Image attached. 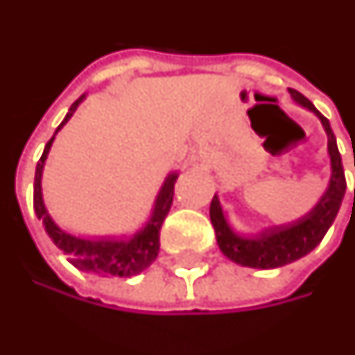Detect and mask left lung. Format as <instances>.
<instances>
[{
  "label": "left lung",
  "instance_id": "1",
  "mask_svg": "<svg viewBox=\"0 0 355 355\" xmlns=\"http://www.w3.org/2000/svg\"><path fill=\"white\" fill-rule=\"evenodd\" d=\"M288 92L300 105L313 111L323 123L324 132L329 136V155H331V169H333L331 171V182H329V188H327L323 198L319 200V203L311 211L307 213L306 217H302L296 223H290V225L263 230L255 238L238 236L236 232L230 229L225 215H223L219 198L213 196L209 217H211L213 229H215L217 244H219L220 252L227 255L230 261L244 265V267L275 269V267L292 263V261L309 254L311 250H315L321 244L327 230L331 229L334 217L340 209L344 192H346V177H344L342 157L340 152H338V146H336L333 128L329 125V119L323 117L313 107V103L307 100L306 96H302L298 90L290 88Z\"/></svg>",
  "mask_w": 355,
  "mask_h": 355
}]
</instances>
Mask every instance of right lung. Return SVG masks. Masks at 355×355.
I'll return each instance as SVG.
<instances>
[{
	"label": "right lung",
	"instance_id": "add662e5",
	"mask_svg": "<svg viewBox=\"0 0 355 355\" xmlns=\"http://www.w3.org/2000/svg\"><path fill=\"white\" fill-rule=\"evenodd\" d=\"M84 100L78 98L74 101L63 123L57 126L55 135L61 130V126L65 125L69 119L73 117V113L78 107V103ZM46 144L44 153L40 157L36 165V177H34V211L38 215V219L44 220V229L53 240L59 250H63L69 255V261L78 267L80 271L96 272V275H113V277H135L138 272H142L146 267L155 261V257L159 254V230L163 220L169 213L173 205V196H175V182H177V173H173L167 177L165 184L161 188L159 196L153 205V213L150 220L146 223V227L136 232L135 236L128 240H86V238H76L69 234L65 230L57 227L53 219L49 217L48 209L42 200V171L44 163L48 159L49 148L53 144V138Z\"/></svg>",
	"mask_w": 355,
	"mask_h": 355
}]
</instances>
